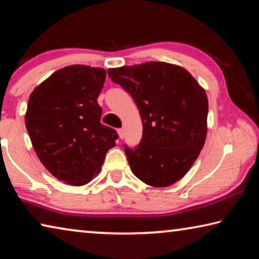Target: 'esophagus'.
<instances>
[{
	"label": "esophagus",
	"mask_w": 259,
	"mask_h": 259,
	"mask_svg": "<svg viewBox=\"0 0 259 259\" xmlns=\"http://www.w3.org/2000/svg\"><path fill=\"white\" fill-rule=\"evenodd\" d=\"M117 134H119V137L122 139L124 137V130L123 129H119L117 130Z\"/></svg>",
	"instance_id": "obj_1"
}]
</instances>
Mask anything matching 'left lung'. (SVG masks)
<instances>
[{
	"instance_id": "obj_1",
	"label": "left lung",
	"mask_w": 259,
	"mask_h": 259,
	"mask_svg": "<svg viewBox=\"0 0 259 259\" xmlns=\"http://www.w3.org/2000/svg\"><path fill=\"white\" fill-rule=\"evenodd\" d=\"M107 74L133 97L143 121L137 147L124 145L134 175L154 187L172 185L185 176L204 145V89L185 68L163 61L109 68Z\"/></svg>"
}]
</instances>
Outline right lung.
Listing matches in <instances>:
<instances>
[{"label":"right lung","instance_id":"1","mask_svg":"<svg viewBox=\"0 0 259 259\" xmlns=\"http://www.w3.org/2000/svg\"><path fill=\"white\" fill-rule=\"evenodd\" d=\"M106 71L72 65L55 72L29 96L25 124L35 153L52 176L89 183L103 165L116 131L100 123L97 98Z\"/></svg>","mask_w":259,"mask_h":259}]
</instances>
